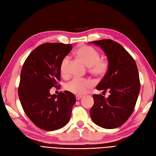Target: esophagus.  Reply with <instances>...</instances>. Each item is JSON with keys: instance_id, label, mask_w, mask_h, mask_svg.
Listing matches in <instances>:
<instances>
[{"instance_id": "34e87169", "label": "esophagus", "mask_w": 156, "mask_h": 156, "mask_svg": "<svg viewBox=\"0 0 156 156\" xmlns=\"http://www.w3.org/2000/svg\"><path fill=\"white\" fill-rule=\"evenodd\" d=\"M83 98V95H77L76 96V100H80L81 98Z\"/></svg>"}]
</instances>
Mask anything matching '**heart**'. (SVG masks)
Listing matches in <instances>:
<instances>
[{
    "label": "heart",
    "instance_id": "heart-1",
    "mask_svg": "<svg viewBox=\"0 0 156 156\" xmlns=\"http://www.w3.org/2000/svg\"><path fill=\"white\" fill-rule=\"evenodd\" d=\"M77 57L89 67L90 73L97 77L105 76L109 69V63L106 60L100 59L99 52L90 46H83L76 51ZM70 58L66 56L64 58L60 66L61 73L64 76H67L69 74ZM93 83L89 80L73 79L65 86V89L75 94L81 95L85 94L87 90L92 86Z\"/></svg>",
    "mask_w": 156,
    "mask_h": 156
}]
</instances>
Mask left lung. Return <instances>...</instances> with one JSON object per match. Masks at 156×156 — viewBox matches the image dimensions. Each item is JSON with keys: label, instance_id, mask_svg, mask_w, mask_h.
I'll use <instances>...</instances> for the list:
<instances>
[{"label": "left lung", "instance_id": "obj_1", "mask_svg": "<svg viewBox=\"0 0 156 156\" xmlns=\"http://www.w3.org/2000/svg\"><path fill=\"white\" fill-rule=\"evenodd\" d=\"M99 47L106 55L109 69L97 86L98 90L110 95H93L94 105L90 114L93 122L104 129L121 126L134 111L140 90L136 64L126 50L111 39L90 42Z\"/></svg>", "mask_w": 156, "mask_h": 156}]
</instances>
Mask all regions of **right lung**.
I'll list each match as a JSON object with an SVG mask.
<instances>
[{
    "label": "right lung",
    "mask_w": 156,
    "mask_h": 156,
    "mask_svg": "<svg viewBox=\"0 0 156 156\" xmlns=\"http://www.w3.org/2000/svg\"><path fill=\"white\" fill-rule=\"evenodd\" d=\"M73 49L61 43L42 44L31 52L23 63L18 87L22 108L35 125L45 130H55L69 122L76 103L69 91L51 95L57 87L62 60Z\"/></svg>",
    "instance_id": "obj_1"
}]
</instances>
